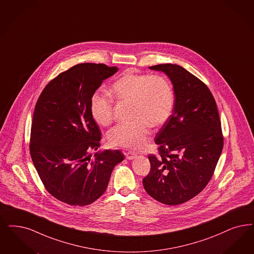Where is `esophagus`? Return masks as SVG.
Instances as JSON below:
<instances>
[{
	"label": "esophagus",
	"mask_w": 254,
	"mask_h": 254,
	"mask_svg": "<svg viewBox=\"0 0 254 254\" xmlns=\"http://www.w3.org/2000/svg\"><path fill=\"white\" fill-rule=\"evenodd\" d=\"M135 156H136V154L134 152H132V151H127L126 152V159H133V158H135Z\"/></svg>",
	"instance_id": "1"
}]
</instances>
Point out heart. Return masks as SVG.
I'll use <instances>...</instances> for the list:
<instances>
[{
    "mask_svg": "<svg viewBox=\"0 0 254 254\" xmlns=\"http://www.w3.org/2000/svg\"><path fill=\"white\" fill-rule=\"evenodd\" d=\"M111 97L131 104L130 123H121L108 133L109 144L129 150H140L149 139L150 126L160 127L169 121L174 108V91L169 80L160 74L125 72L109 89ZM91 113L101 125L113 122L111 100L95 94L90 102Z\"/></svg>",
    "mask_w": 254,
    "mask_h": 254,
    "instance_id": "obj_1",
    "label": "heart"
}]
</instances>
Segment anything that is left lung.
<instances>
[{"instance_id": "1", "label": "left lung", "mask_w": 254, "mask_h": 254, "mask_svg": "<svg viewBox=\"0 0 254 254\" xmlns=\"http://www.w3.org/2000/svg\"><path fill=\"white\" fill-rule=\"evenodd\" d=\"M150 68L170 78L175 103L155 136L158 154H149L143 186L159 202L178 205L197 196L214 175L224 143L221 122L214 96L197 77L175 64Z\"/></svg>"}]
</instances>
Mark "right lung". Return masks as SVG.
Here are the masks:
<instances>
[{"label": "right lung", "mask_w": 254, "mask_h": 254, "mask_svg": "<svg viewBox=\"0 0 254 254\" xmlns=\"http://www.w3.org/2000/svg\"><path fill=\"white\" fill-rule=\"evenodd\" d=\"M119 68L82 63L59 73L44 87L35 106L30 154L44 188L58 200L85 206L106 190L120 150L90 152L101 146V130L91 113L95 91Z\"/></svg>", "instance_id": "right-lung-1"}]
</instances>
